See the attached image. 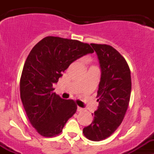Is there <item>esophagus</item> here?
<instances>
[{
	"label": "esophagus",
	"mask_w": 154,
	"mask_h": 154,
	"mask_svg": "<svg viewBox=\"0 0 154 154\" xmlns=\"http://www.w3.org/2000/svg\"><path fill=\"white\" fill-rule=\"evenodd\" d=\"M77 112H82L83 110V108H81V107H80V106H77Z\"/></svg>",
	"instance_id": "esophagus-1"
}]
</instances>
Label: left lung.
I'll return each instance as SVG.
<instances>
[{
	"mask_svg": "<svg viewBox=\"0 0 154 154\" xmlns=\"http://www.w3.org/2000/svg\"><path fill=\"white\" fill-rule=\"evenodd\" d=\"M100 63V80L97 90V109L92 122L83 128L88 139L94 142L111 136L125 118L131 93L130 70L125 59L107 45L91 44Z\"/></svg>",
	"mask_w": 154,
	"mask_h": 154,
	"instance_id": "1",
	"label": "left lung"
}]
</instances>
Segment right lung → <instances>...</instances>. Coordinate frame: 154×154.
Listing matches in <instances>:
<instances>
[{
  "instance_id": "add662e5",
  "label": "right lung",
  "mask_w": 154,
  "mask_h": 154,
  "mask_svg": "<svg viewBox=\"0 0 154 154\" xmlns=\"http://www.w3.org/2000/svg\"><path fill=\"white\" fill-rule=\"evenodd\" d=\"M94 53L88 44L77 40L48 36L29 52L21 73L20 94L29 122L45 137L60 134L76 112L73 100L54 92V83L77 59Z\"/></svg>"
}]
</instances>
